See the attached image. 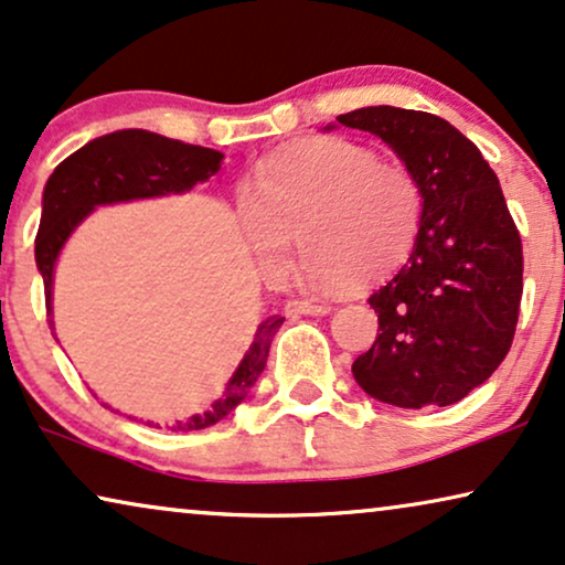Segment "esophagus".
<instances>
[{
	"instance_id": "esophagus-1",
	"label": "esophagus",
	"mask_w": 565,
	"mask_h": 565,
	"mask_svg": "<svg viewBox=\"0 0 565 565\" xmlns=\"http://www.w3.org/2000/svg\"><path fill=\"white\" fill-rule=\"evenodd\" d=\"M284 312L289 315V318H302V315H328L330 312V305H318V302H302V299H291L284 307Z\"/></svg>"
}]
</instances>
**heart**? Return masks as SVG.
Instances as JSON below:
<instances>
[{
  "instance_id": "heart-1",
  "label": "heart",
  "mask_w": 565,
  "mask_h": 565,
  "mask_svg": "<svg viewBox=\"0 0 565 565\" xmlns=\"http://www.w3.org/2000/svg\"><path fill=\"white\" fill-rule=\"evenodd\" d=\"M255 263L281 274L297 237L310 276L322 287L374 284L416 245L424 191L401 162L343 137L302 141L255 172L237 206Z\"/></svg>"
}]
</instances>
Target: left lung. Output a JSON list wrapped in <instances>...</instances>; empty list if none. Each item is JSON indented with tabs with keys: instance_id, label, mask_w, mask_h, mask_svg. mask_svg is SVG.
<instances>
[{
	"instance_id": "8db88e82",
	"label": "left lung",
	"mask_w": 565,
	"mask_h": 565,
	"mask_svg": "<svg viewBox=\"0 0 565 565\" xmlns=\"http://www.w3.org/2000/svg\"><path fill=\"white\" fill-rule=\"evenodd\" d=\"M335 120L380 137L424 191L408 263L370 297L380 333L353 361V380L380 403L445 408L483 385L514 341L522 299L516 224L480 149L445 118L370 105Z\"/></svg>"
}]
</instances>
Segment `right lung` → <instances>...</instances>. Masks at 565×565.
Instances as JSON below:
<instances>
[{
	"label": "right lung",
	"mask_w": 565,
	"mask_h": 565,
	"mask_svg": "<svg viewBox=\"0 0 565 565\" xmlns=\"http://www.w3.org/2000/svg\"><path fill=\"white\" fill-rule=\"evenodd\" d=\"M224 154L216 149L183 145L145 129H124L87 141L51 172L43 188L41 227L35 237V263L46 287V310L54 315V268L58 253L72 232L97 206L124 204V201L157 199V195L185 193L195 183H206L222 168ZM281 315H270L255 330L250 349L245 351L227 387L212 408L195 413L188 420H175L172 431H199L220 424L245 401L260 372L266 370L270 341L281 328ZM54 330V318H51ZM147 426H154L147 420ZM160 428V424H157Z\"/></svg>",
	"instance_id": "obj_1"
}]
</instances>
